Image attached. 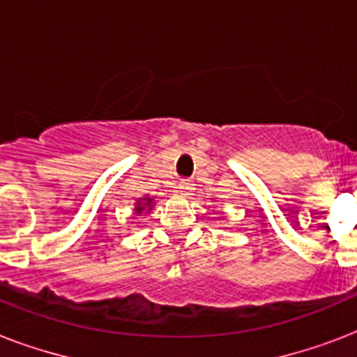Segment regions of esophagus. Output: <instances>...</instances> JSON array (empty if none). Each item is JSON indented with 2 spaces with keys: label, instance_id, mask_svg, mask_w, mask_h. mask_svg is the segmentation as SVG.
<instances>
[{
  "label": "esophagus",
  "instance_id": "obj_1",
  "mask_svg": "<svg viewBox=\"0 0 357 357\" xmlns=\"http://www.w3.org/2000/svg\"><path fill=\"white\" fill-rule=\"evenodd\" d=\"M178 189H179V195L181 196H189L190 190H192V185L187 183V181H181V183L178 185Z\"/></svg>",
  "mask_w": 357,
  "mask_h": 357
}]
</instances>
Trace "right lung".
<instances>
[{"instance_id": "obj_1", "label": "right lung", "mask_w": 357, "mask_h": 357, "mask_svg": "<svg viewBox=\"0 0 357 357\" xmlns=\"http://www.w3.org/2000/svg\"><path fill=\"white\" fill-rule=\"evenodd\" d=\"M153 207V198L151 196H142L139 200H135L133 213L135 215H142V213H150Z\"/></svg>"}]
</instances>
